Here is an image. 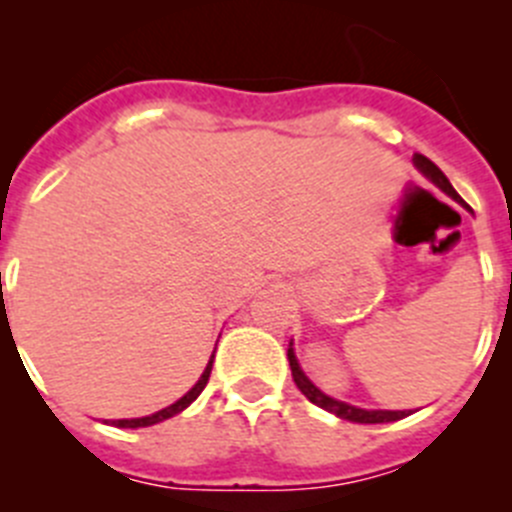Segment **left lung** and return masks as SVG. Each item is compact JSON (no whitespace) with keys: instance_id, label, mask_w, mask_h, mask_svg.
Segmentation results:
<instances>
[{"instance_id":"1","label":"left lung","mask_w":512,"mask_h":512,"mask_svg":"<svg viewBox=\"0 0 512 512\" xmlns=\"http://www.w3.org/2000/svg\"><path fill=\"white\" fill-rule=\"evenodd\" d=\"M413 164L418 166L420 174L428 179L431 184H436L438 189H441L443 194H449L451 200L459 202L464 210L472 212V207L467 205V202L461 200L459 192L454 189V184L446 179V174H443L441 169H438L436 164H433L431 158L423 156V153H415L413 156ZM287 359H289V369H292V379H295L297 390L302 392V395L307 397V400L312 402V405H318V408L328 410V413L338 415V418L343 420H351V423H390V420H397L405 415V410H395V408H366V405H356V402H348V400H341V397H333L328 395V392H323L318 387V384L312 382L310 377H307V372L302 369L300 359H297L295 354V343L289 341L287 343Z\"/></svg>"}]
</instances>
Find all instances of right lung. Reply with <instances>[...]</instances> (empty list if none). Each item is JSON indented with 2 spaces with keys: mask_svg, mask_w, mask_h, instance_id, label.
<instances>
[{
  "mask_svg": "<svg viewBox=\"0 0 512 512\" xmlns=\"http://www.w3.org/2000/svg\"><path fill=\"white\" fill-rule=\"evenodd\" d=\"M210 372H212V359L207 361V366L202 369V374L197 379H194L192 384H189L187 390L182 392V395L176 397V400H171L169 405H164L161 410H153V413H146V415H138V418H115L110 420V423H115L117 428H140V425H153V423H161V420L171 418V415L182 413L184 408H187L189 402L194 400V397L200 395L202 390H205L207 379H210Z\"/></svg>",
  "mask_w": 512,
  "mask_h": 512,
  "instance_id": "obj_1",
  "label": "right lung"
}]
</instances>
